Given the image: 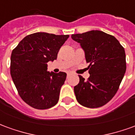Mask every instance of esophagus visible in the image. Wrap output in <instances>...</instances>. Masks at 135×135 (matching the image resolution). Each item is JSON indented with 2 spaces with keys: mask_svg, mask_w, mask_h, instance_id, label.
Wrapping results in <instances>:
<instances>
[{
  "mask_svg": "<svg viewBox=\"0 0 135 135\" xmlns=\"http://www.w3.org/2000/svg\"><path fill=\"white\" fill-rule=\"evenodd\" d=\"M69 75H70V73H67V77H69Z\"/></svg>",
  "mask_w": 135,
  "mask_h": 135,
  "instance_id": "1",
  "label": "esophagus"
}]
</instances>
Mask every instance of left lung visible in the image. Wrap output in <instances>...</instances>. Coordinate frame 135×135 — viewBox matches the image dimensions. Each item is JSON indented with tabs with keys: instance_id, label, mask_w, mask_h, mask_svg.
Segmentation results:
<instances>
[{
	"instance_id": "1",
	"label": "left lung",
	"mask_w": 135,
	"mask_h": 135,
	"mask_svg": "<svg viewBox=\"0 0 135 135\" xmlns=\"http://www.w3.org/2000/svg\"><path fill=\"white\" fill-rule=\"evenodd\" d=\"M71 38L80 43L90 64V77L85 80L79 75L74 88L76 100L85 107H101L116 95L124 76V48L115 37L99 30L71 35Z\"/></svg>"
}]
</instances>
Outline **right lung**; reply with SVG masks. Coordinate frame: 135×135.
Returning a JSON list of instances; mask_svg holds the SVG:
<instances>
[{"label": "right lung", "mask_w": 135, "mask_h": 135, "mask_svg": "<svg viewBox=\"0 0 135 135\" xmlns=\"http://www.w3.org/2000/svg\"><path fill=\"white\" fill-rule=\"evenodd\" d=\"M69 35L36 32L26 36L11 53L10 72L19 96L31 107L44 110L58 103L66 74L47 71V62Z\"/></svg>", "instance_id": "obj_1"}]
</instances>
